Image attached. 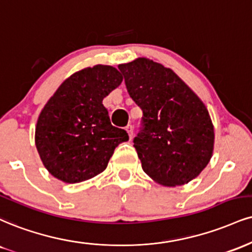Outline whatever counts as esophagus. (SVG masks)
I'll return each instance as SVG.
<instances>
[{"instance_id":"esophagus-1","label":"esophagus","mask_w":252,"mask_h":252,"mask_svg":"<svg viewBox=\"0 0 252 252\" xmlns=\"http://www.w3.org/2000/svg\"><path fill=\"white\" fill-rule=\"evenodd\" d=\"M126 132H128V135H129V138L131 139L132 138V135H134V129H132V126H128L126 128Z\"/></svg>"}]
</instances>
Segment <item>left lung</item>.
Segmentation results:
<instances>
[{"mask_svg":"<svg viewBox=\"0 0 252 252\" xmlns=\"http://www.w3.org/2000/svg\"><path fill=\"white\" fill-rule=\"evenodd\" d=\"M118 69L143 111V128L134 138L143 171L160 186L189 183L214 153V124L205 104L172 69L153 60L138 57Z\"/></svg>","mask_w":252,"mask_h":252,"instance_id":"8db88e82","label":"left lung"}]
</instances>
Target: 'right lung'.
<instances>
[{"label":"right lung","mask_w":252,"mask_h":252,"mask_svg":"<svg viewBox=\"0 0 252 252\" xmlns=\"http://www.w3.org/2000/svg\"><path fill=\"white\" fill-rule=\"evenodd\" d=\"M123 76L111 65L97 64L72 74L38 115L35 145L48 171L64 183H80L107 168L115 148L126 142V130L111 126L103 98Z\"/></svg>","instance_id":"obj_1"}]
</instances>
